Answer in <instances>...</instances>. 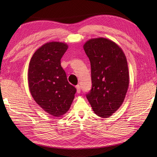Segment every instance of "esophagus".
Instances as JSON below:
<instances>
[{"label": "esophagus", "mask_w": 157, "mask_h": 157, "mask_svg": "<svg viewBox=\"0 0 157 157\" xmlns=\"http://www.w3.org/2000/svg\"><path fill=\"white\" fill-rule=\"evenodd\" d=\"M75 88L77 89V92L78 93H80V91H81V88H80V86L79 85H77L75 86Z\"/></svg>", "instance_id": "34e87169"}]
</instances>
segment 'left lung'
Instances as JSON below:
<instances>
[{
    "label": "left lung",
    "mask_w": 157,
    "mask_h": 157,
    "mask_svg": "<svg viewBox=\"0 0 157 157\" xmlns=\"http://www.w3.org/2000/svg\"><path fill=\"white\" fill-rule=\"evenodd\" d=\"M83 48L90 61L92 83L86 98L96 115L108 118L121 106L128 92L126 56L118 44L105 38L90 39Z\"/></svg>",
    "instance_id": "obj_1"
}]
</instances>
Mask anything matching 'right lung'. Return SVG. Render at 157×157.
<instances>
[{
    "mask_svg": "<svg viewBox=\"0 0 157 157\" xmlns=\"http://www.w3.org/2000/svg\"><path fill=\"white\" fill-rule=\"evenodd\" d=\"M68 45L50 42L36 50L29 64V89L36 102L49 115L60 117L69 111L76 88L61 65Z\"/></svg>",
    "mask_w": 157,
    "mask_h": 157,
    "instance_id": "right-lung-1",
    "label": "right lung"
}]
</instances>
